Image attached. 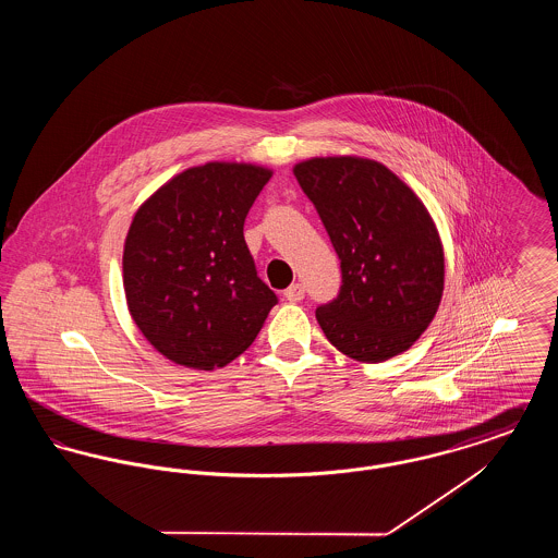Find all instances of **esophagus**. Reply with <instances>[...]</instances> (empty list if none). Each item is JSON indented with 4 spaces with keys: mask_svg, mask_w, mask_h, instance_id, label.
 I'll return each mask as SVG.
<instances>
[{
    "mask_svg": "<svg viewBox=\"0 0 558 558\" xmlns=\"http://www.w3.org/2000/svg\"><path fill=\"white\" fill-rule=\"evenodd\" d=\"M284 296H287V301H291V303H299V301L305 296V289H303L301 284H291V287L284 291Z\"/></svg>",
    "mask_w": 558,
    "mask_h": 558,
    "instance_id": "esophagus-1",
    "label": "esophagus"
}]
</instances>
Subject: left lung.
<instances>
[{
  "label": "left lung",
  "mask_w": 558,
  "mask_h": 558,
  "mask_svg": "<svg viewBox=\"0 0 558 558\" xmlns=\"http://www.w3.org/2000/svg\"><path fill=\"white\" fill-rule=\"evenodd\" d=\"M292 171L341 259V291L316 310L326 339L368 364L403 353L444 294V244L423 201L376 160L316 157Z\"/></svg>",
  "instance_id": "1"
}]
</instances>
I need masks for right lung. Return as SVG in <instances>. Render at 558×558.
<instances>
[{"instance_id": "add662e5", "label": "right lung", "mask_w": 558, "mask_h": 558, "mask_svg": "<svg viewBox=\"0 0 558 558\" xmlns=\"http://www.w3.org/2000/svg\"><path fill=\"white\" fill-rule=\"evenodd\" d=\"M269 178L259 165L213 160L171 178L133 215L123 289L135 326L167 360L194 371L230 364L278 303L242 234Z\"/></svg>"}]
</instances>
